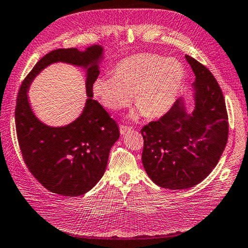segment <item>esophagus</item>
<instances>
[{"instance_id":"34e87169","label":"esophagus","mask_w":248,"mask_h":248,"mask_svg":"<svg viewBox=\"0 0 248 248\" xmlns=\"http://www.w3.org/2000/svg\"><path fill=\"white\" fill-rule=\"evenodd\" d=\"M133 128L130 127V125H125V124H120L119 125V131H120V134H125L127 132H130V131H132Z\"/></svg>"}]
</instances>
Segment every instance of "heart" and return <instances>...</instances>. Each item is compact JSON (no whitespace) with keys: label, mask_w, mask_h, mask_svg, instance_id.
Here are the masks:
<instances>
[{"label":"heart","mask_w":248,"mask_h":248,"mask_svg":"<svg viewBox=\"0 0 248 248\" xmlns=\"http://www.w3.org/2000/svg\"><path fill=\"white\" fill-rule=\"evenodd\" d=\"M184 67L172 58L140 53L115 65L113 76H100L92 91L101 104L117 111L134 104L147 118H160L173 108L183 86Z\"/></svg>","instance_id":"heart-1"}]
</instances>
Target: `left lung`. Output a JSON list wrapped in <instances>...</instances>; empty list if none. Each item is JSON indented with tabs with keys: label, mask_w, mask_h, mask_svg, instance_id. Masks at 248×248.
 Wrapping results in <instances>:
<instances>
[{
	"label": "left lung",
	"mask_w": 248,
	"mask_h": 248,
	"mask_svg": "<svg viewBox=\"0 0 248 248\" xmlns=\"http://www.w3.org/2000/svg\"><path fill=\"white\" fill-rule=\"evenodd\" d=\"M195 73L196 108L187 114L182 99L158 120L140 129L142 162L158 186L177 190L198 185L224 153L229 121L224 94L205 65L186 55Z\"/></svg>",
	"instance_id": "8db88e82"
}]
</instances>
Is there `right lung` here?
Wrapping results in <instances>:
<instances>
[{
  "instance_id": "right-lung-1",
  "label": "right lung",
  "mask_w": 248,
  "mask_h": 248,
  "mask_svg": "<svg viewBox=\"0 0 248 248\" xmlns=\"http://www.w3.org/2000/svg\"><path fill=\"white\" fill-rule=\"evenodd\" d=\"M102 47L85 51L59 48L44 56L26 76L19 89L15 123L19 148L29 171L47 190L66 197L81 196L103 176L109 150L119 138V129L98 101L92 99V85L100 74L96 61ZM63 61L87 67V100L83 114L61 128L43 125L32 115L26 98L31 79L52 62Z\"/></svg>"
}]
</instances>
